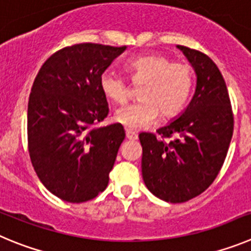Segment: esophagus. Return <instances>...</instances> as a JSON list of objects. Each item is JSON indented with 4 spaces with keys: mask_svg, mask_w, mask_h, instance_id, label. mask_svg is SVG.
<instances>
[{
    "mask_svg": "<svg viewBox=\"0 0 251 251\" xmlns=\"http://www.w3.org/2000/svg\"><path fill=\"white\" fill-rule=\"evenodd\" d=\"M126 139H127V140H137V135L135 134L134 131L126 130Z\"/></svg>",
    "mask_w": 251,
    "mask_h": 251,
    "instance_id": "esophagus-1",
    "label": "esophagus"
}]
</instances>
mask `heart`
<instances>
[{
    "label": "heart",
    "instance_id": "obj_1",
    "mask_svg": "<svg viewBox=\"0 0 251 251\" xmlns=\"http://www.w3.org/2000/svg\"><path fill=\"white\" fill-rule=\"evenodd\" d=\"M135 83L142 82L140 101L123 106L115 111L114 120L128 130L145 128L157 117L174 116L184 109L193 89V70L185 62H171L164 55H142L126 62ZM100 90L107 100L123 103L127 99L125 80L114 70L100 76Z\"/></svg>",
    "mask_w": 251,
    "mask_h": 251
}]
</instances>
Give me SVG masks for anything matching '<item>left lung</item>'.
Wrapping results in <instances>:
<instances>
[{
    "label": "left lung",
    "mask_w": 251,
    "mask_h": 251,
    "mask_svg": "<svg viewBox=\"0 0 251 251\" xmlns=\"http://www.w3.org/2000/svg\"><path fill=\"white\" fill-rule=\"evenodd\" d=\"M196 75L194 96L175 120L153 134L139 135L146 187L164 201L185 202L213 184L226 157L234 117L221 72L209 56L180 46Z\"/></svg>",
    "instance_id": "obj_1"
}]
</instances>
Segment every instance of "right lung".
I'll use <instances>...</instances> for the list:
<instances>
[{
  "instance_id": "obj_1",
  "label": "right lung",
  "mask_w": 251,
  "mask_h": 251,
  "mask_svg": "<svg viewBox=\"0 0 251 251\" xmlns=\"http://www.w3.org/2000/svg\"><path fill=\"white\" fill-rule=\"evenodd\" d=\"M126 46L80 44L53 53L38 71L27 109L31 162L50 193L67 202L96 198L125 139L121 124L96 127L109 105L100 76Z\"/></svg>"
}]
</instances>
